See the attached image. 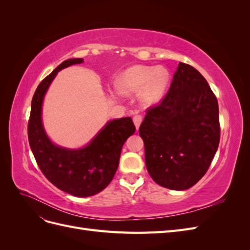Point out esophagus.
Returning <instances> with one entry per match:
<instances>
[{
    "label": "esophagus",
    "instance_id": "esophagus-1",
    "mask_svg": "<svg viewBox=\"0 0 250 250\" xmlns=\"http://www.w3.org/2000/svg\"><path fill=\"white\" fill-rule=\"evenodd\" d=\"M142 120H143V118H142L141 115H135L133 117V123H134L135 128H137V129H139V127H140L141 123H142Z\"/></svg>",
    "mask_w": 250,
    "mask_h": 250
}]
</instances>
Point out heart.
<instances>
[{
    "label": "heart",
    "instance_id": "heart-1",
    "mask_svg": "<svg viewBox=\"0 0 250 250\" xmlns=\"http://www.w3.org/2000/svg\"><path fill=\"white\" fill-rule=\"evenodd\" d=\"M169 72L165 67L133 65L121 74L116 88L121 95H132L141 90L144 105H153L162 99L169 84Z\"/></svg>",
    "mask_w": 250,
    "mask_h": 250
}]
</instances>
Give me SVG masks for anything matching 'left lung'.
<instances>
[{"label": "left lung", "instance_id": "obj_1", "mask_svg": "<svg viewBox=\"0 0 250 250\" xmlns=\"http://www.w3.org/2000/svg\"><path fill=\"white\" fill-rule=\"evenodd\" d=\"M139 132L157 185L183 191L197 184L220 142L218 101L206 78L179 62L168 94L147 110Z\"/></svg>", "mask_w": 250, "mask_h": 250}]
</instances>
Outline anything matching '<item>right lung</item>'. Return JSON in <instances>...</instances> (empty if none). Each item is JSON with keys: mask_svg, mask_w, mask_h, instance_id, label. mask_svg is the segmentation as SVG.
I'll return each mask as SVG.
<instances>
[{"mask_svg": "<svg viewBox=\"0 0 250 250\" xmlns=\"http://www.w3.org/2000/svg\"><path fill=\"white\" fill-rule=\"evenodd\" d=\"M82 62V58L64 60L40 83L28 123L30 148L43 175L59 190L76 197L93 196L110 184L124 143L135 132L131 118L126 117L109 121L83 148L67 149L51 142L42 120L44 95L59 71Z\"/></svg>", "mask_w": 250, "mask_h": 250, "instance_id": "right-lung-1", "label": "right lung"}]
</instances>
